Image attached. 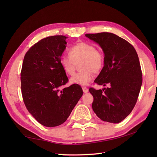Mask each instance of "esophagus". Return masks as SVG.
Instances as JSON below:
<instances>
[{"label": "esophagus", "mask_w": 157, "mask_h": 157, "mask_svg": "<svg viewBox=\"0 0 157 157\" xmlns=\"http://www.w3.org/2000/svg\"><path fill=\"white\" fill-rule=\"evenodd\" d=\"M82 90H83V92L84 94H86V93L89 92V89L86 86H82Z\"/></svg>", "instance_id": "1"}]
</instances>
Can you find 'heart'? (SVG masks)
<instances>
[{
    "label": "heart",
    "instance_id": "obj_1",
    "mask_svg": "<svg viewBox=\"0 0 157 157\" xmlns=\"http://www.w3.org/2000/svg\"><path fill=\"white\" fill-rule=\"evenodd\" d=\"M105 55L102 50L89 42L80 41L69 49V55L60 57L59 63L65 73L74 74L79 63L80 72L71 78V84L86 85L94 78V73H99L105 66Z\"/></svg>",
    "mask_w": 157,
    "mask_h": 157
}]
</instances>
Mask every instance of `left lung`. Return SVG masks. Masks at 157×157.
<instances>
[{"instance_id":"8db88e82","label":"left lung","mask_w":157,"mask_h":157,"mask_svg":"<svg viewBox=\"0 0 157 157\" xmlns=\"http://www.w3.org/2000/svg\"><path fill=\"white\" fill-rule=\"evenodd\" d=\"M100 45L105 54V66L95 79L102 90L90 88L94 96L93 110L105 122L118 123L132 112L142 85V71L134 46L109 33L86 34Z\"/></svg>"}]
</instances>
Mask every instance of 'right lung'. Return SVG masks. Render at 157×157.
I'll return each mask as SVG.
<instances>
[{"label": "right lung", "instance_id": "1", "mask_svg": "<svg viewBox=\"0 0 157 157\" xmlns=\"http://www.w3.org/2000/svg\"><path fill=\"white\" fill-rule=\"evenodd\" d=\"M68 37L42 39L25 53L21 71L23 102L42 125L52 127L67 120L83 91L79 85L63 88L68 77L59 63Z\"/></svg>", "mask_w": 157, "mask_h": 157}]
</instances>
